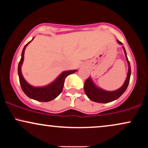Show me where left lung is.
Listing matches in <instances>:
<instances>
[{"mask_svg": "<svg viewBox=\"0 0 148 148\" xmlns=\"http://www.w3.org/2000/svg\"><path fill=\"white\" fill-rule=\"evenodd\" d=\"M118 44L120 45H123L121 42L118 40ZM124 52H125V57H126V60L128 63V72H127V79L125 80L124 84L120 87L119 89L116 90L114 91H106L104 90L101 89L96 86L91 79L90 77L88 78L84 84V91L86 95L89 98L91 101H95L97 103H108L111 101H114V100L118 99L125 92V90H127V86H128L129 83H130V76H131V66L130 61L128 60L127 58V53L125 51V47H123Z\"/></svg>", "mask_w": 148, "mask_h": 148, "instance_id": "obj_1", "label": "left lung"}]
</instances>
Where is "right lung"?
<instances>
[{
  "instance_id": "1",
  "label": "right lung",
  "mask_w": 148,
  "mask_h": 148,
  "mask_svg": "<svg viewBox=\"0 0 148 148\" xmlns=\"http://www.w3.org/2000/svg\"><path fill=\"white\" fill-rule=\"evenodd\" d=\"M33 39L34 37L33 40ZM31 41H30L28 44L25 45V47L23 49V51H22L21 58L18 65V77H19V82L20 84H21L22 90L28 97L39 101L47 102V101H51V100L56 99L60 94L62 90V88H63L64 82L66 77L69 76V74H74L77 70L75 69V70H68L62 72L56 79L55 81H53L52 83L47 85V86H43V87H34V86L30 85L25 81L23 75H22L21 65L23 62V58H24L25 49Z\"/></svg>"
}]
</instances>
